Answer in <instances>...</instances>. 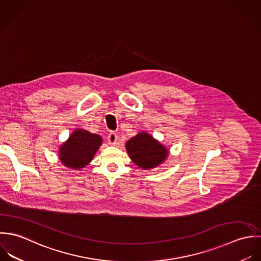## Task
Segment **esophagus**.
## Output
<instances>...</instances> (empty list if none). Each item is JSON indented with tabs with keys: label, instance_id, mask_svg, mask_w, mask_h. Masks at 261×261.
<instances>
[{
	"label": "esophagus",
	"instance_id": "obj_1",
	"mask_svg": "<svg viewBox=\"0 0 261 261\" xmlns=\"http://www.w3.org/2000/svg\"><path fill=\"white\" fill-rule=\"evenodd\" d=\"M108 141H109V144H111V145L117 144V141H118L117 134L115 132H110L108 134Z\"/></svg>",
	"mask_w": 261,
	"mask_h": 261
}]
</instances>
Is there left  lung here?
Listing matches in <instances>:
<instances>
[{
  "label": "left lung",
  "mask_w": 261,
  "mask_h": 261,
  "mask_svg": "<svg viewBox=\"0 0 261 261\" xmlns=\"http://www.w3.org/2000/svg\"><path fill=\"white\" fill-rule=\"evenodd\" d=\"M126 149L136 165L147 169L159 165L167 156V150L149 134L142 132L126 143Z\"/></svg>",
  "instance_id": "1"
}]
</instances>
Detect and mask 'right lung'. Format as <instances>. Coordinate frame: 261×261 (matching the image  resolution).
<instances>
[{"mask_svg": "<svg viewBox=\"0 0 261 261\" xmlns=\"http://www.w3.org/2000/svg\"><path fill=\"white\" fill-rule=\"evenodd\" d=\"M102 143V138L86 130L77 129L61 146L59 158L65 166L73 169L85 167L95 155Z\"/></svg>", "mask_w": 261, "mask_h": 261, "instance_id": "add662e5", "label": "right lung"}]
</instances>
